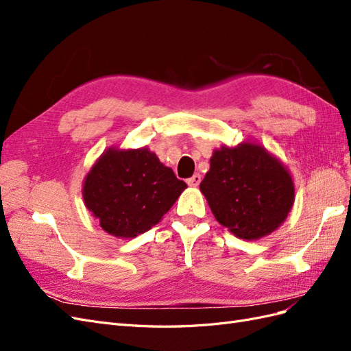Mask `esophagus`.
Segmentation results:
<instances>
[{"label": "esophagus", "mask_w": 351, "mask_h": 351, "mask_svg": "<svg viewBox=\"0 0 351 351\" xmlns=\"http://www.w3.org/2000/svg\"><path fill=\"white\" fill-rule=\"evenodd\" d=\"M200 182H202V177H200V174H195L193 177L187 178V184H189V186H192V187H197V186L200 184Z\"/></svg>", "instance_id": "34e87169"}]
</instances>
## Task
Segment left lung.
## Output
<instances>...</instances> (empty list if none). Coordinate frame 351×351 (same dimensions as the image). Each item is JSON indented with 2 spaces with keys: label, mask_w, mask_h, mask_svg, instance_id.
<instances>
[{
  "label": "left lung",
  "mask_w": 351,
  "mask_h": 351,
  "mask_svg": "<svg viewBox=\"0 0 351 351\" xmlns=\"http://www.w3.org/2000/svg\"><path fill=\"white\" fill-rule=\"evenodd\" d=\"M200 192L219 224L244 240L277 230L294 202V184L287 168L253 143L215 151Z\"/></svg>",
  "instance_id": "obj_1"
}]
</instances>
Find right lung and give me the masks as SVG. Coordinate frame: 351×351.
Returning <instances> with one entry per match:
<instances>
[{"label":"right lung","mask_w":351,"mask_h":351,"mask_svg":"<svg viewBox=\"0 0 351 351\" xmlns=\"http://www.w3.org/2000/svg\"><path fill=\"white\" fill-rule=\"evenodd\" d=\"M186 187L146 147H111L86 176L83 199L105 231L132 239L158 224Z\"/></svg>","instance_id":"obj_1"}]
</instances>
